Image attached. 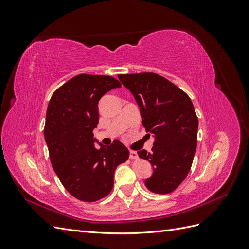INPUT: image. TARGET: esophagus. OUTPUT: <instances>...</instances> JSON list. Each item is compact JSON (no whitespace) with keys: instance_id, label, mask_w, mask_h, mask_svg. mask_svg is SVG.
<instances>
[{"instance_id":"34e87169","label":"esophagus","mask_w":249,"mask_h":249,"mask_svg":"<svg viewBox=\"0 0 249 249\" xmlns=\"http://www.w3.org/2000/svg\"><path fill=\"white\" fill-rule=\"evenodd\" d=\"M130 159L131 160H137L138 159L137 153L134 152V150H131V152H130Z\"/></svg>"}]
</instances>
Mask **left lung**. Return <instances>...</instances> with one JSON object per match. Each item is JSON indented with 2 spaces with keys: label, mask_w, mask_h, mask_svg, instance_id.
I'll use <instances>...</instances> for the list:
<instances>
[{
  "label": "left lung",
  "mask_w": 249,
  "mask_h": 249,
  "mask_svg": "<svg viewBox=\"0 0 249 249\" xmlns=\"http://www.w3.org/2000/svg\"><path fill=\"white\" fill-rule=\"evenodd\" d=\"M118 78L136 100L145 131L155 136L152 152L138 150L141 159L154 168L145 186L158 194L175 191L189 173L196 150L198 118L190 97L155 72L118 74Z\"/></svg>",
  "instance_id": "left-lung-1"
}]
</instances>
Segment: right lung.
Wrapping results in <instances>:
<instances>
[{"label":"right lung","instance_id":"obj_1","mask_svg":"<svg viewBox=\"0 0 249 249\" xmlns=\"http://www.w3.org/2000/svg\"><path fill=\"white\" fill-rule=\"evenodd\" d=\"M110 76L81 73L53 93L44 124V139L53 169L73 197L92 202L111 192L114 172L129 159L119 140L107 148L94 147L93 129L99 124L101 97L120 87Z\"/></svg>","mask_w":249,"mask_h":249}]
</instances>
